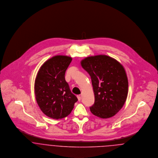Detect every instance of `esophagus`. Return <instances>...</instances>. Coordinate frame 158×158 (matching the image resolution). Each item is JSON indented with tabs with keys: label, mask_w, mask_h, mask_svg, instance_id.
Segmentation results:
<instances>
[{
	"label": "esophagus",
	"mask_w": 158,
	"mask_h": 158,
	"mask_svg": "<svg viewBox=\"0 0 158 158\" xmlns=\"http://www.w3.org/2000/svg\"><path fill=\"white\" fill-rule=\"evenodd\" d=\"M77 98H78V101H80V100H81V97H80V95H77Z\"/></svg>",
	"instance_id": "obj_1"
}]
</instances>
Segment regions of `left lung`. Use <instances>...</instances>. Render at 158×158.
<instances>
[{"instance_id": "obj_1", "label": "left lung", "mask_w": 158, "mask_h": 158, "mask_svg": "<svg viewBox=\"0 0 158 158\" xmlns=\"http://www.w3.org/2000/svg\"><path fill=\"white\" fill-rule=\"evenodd\" d=\"M81 64L90 76L95 95L91 113L102 118L113 117L127 98L128 81L125 69L116 60L104 55L87 57Z\"/></svg>"}]
</instances>
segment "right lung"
<instances>
[{
    "label": "right lung",
    "instance_id": "right-lung-1",
    "mask_svg": "<svg viewBox=\"0 0 158 158\" xmlns=\"http://www.w3.org/2000/svg\"><path fill=\"white\" fill-rule=\"evenodd\" d=\"M72 58L55 56L41 66L35 81V94L38 106L47 116L53 119L67 117L78 100L65 80V72Z\"/></svg>",
    "mask_w": 158,
    "mask_h": 158
}]
</instances>
